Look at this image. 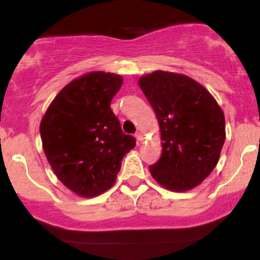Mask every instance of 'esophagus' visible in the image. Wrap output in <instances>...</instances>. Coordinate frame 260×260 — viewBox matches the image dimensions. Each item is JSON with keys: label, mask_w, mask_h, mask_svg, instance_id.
<instances>
[{"label": "esophagus", "mask_w": 260, "mask_h": 260, "mask_svg": "<svg viewBox=\"0 0 260 260\" xmlns=\"http://www.w3.org/2000/svg\"><path fill=\"white\" fill-rule=\"evenodd\" d=\"M136 137H137V140H138V142H144V139H145V137H144V134H143L142 132H137L136 133Z\"/></svg>", "instance_id": "1"}]
</instances>
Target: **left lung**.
Returning a JSON list of instances; mask_svg holds the SVG:
<instances>
[{"instance_id":"obj_1","label":"left lung","mask_w":260,"mask_h":260,"mask_svg":"<svg viewBox=\"0 0 260 260\" xmlns=\"http://www.w3.org/2000/svg\"><path fill=\"white\" fill-rule=\"evenodd\" d=\"M139 86L160 124L162 153L150 165L154 180L183 192L215 169L225 142V116L204 86L183 74L156 71Z\"/></svg>"}]
</instances>
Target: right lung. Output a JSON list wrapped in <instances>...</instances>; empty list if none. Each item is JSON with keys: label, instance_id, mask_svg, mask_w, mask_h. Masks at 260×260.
<instances>
[{"label": "right lung", "instance_id": "1", "mask_svg": "<svg viewBox=\"0 0 260 260\" xmlns=\"http://www.w3.org/2000/svg\"><path fill=\"white\" fill-rule=\"evenodd\" d=\"M123 79L91 72L74 79L50 104L40 123L47 161L58 180L82 197H95L115 183L121 161L136 139L124 134L112 98Z\"/></svg>", "mask_w": 260, "mask_h": 260}]
</instances>
